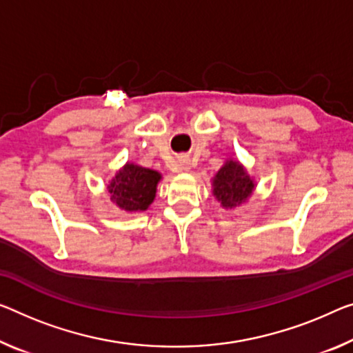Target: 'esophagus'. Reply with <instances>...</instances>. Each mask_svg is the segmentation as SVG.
I'll return each instance as SVG.
<instances>
[{"instance_id":"34e87169","label":"esophagus","mask_w":353,"mask_h":353,"mask_svg":"<svg viewBox=\"0 0 353 353\" xmlns=\"http://www.w3.org/2000/svg\"><path fill=\"white\" fill-rule=\"evenodd\" d=\"M180 169L181 170H189V169H191V162H189V159H180Z\"/></svg>"}]
</instances>
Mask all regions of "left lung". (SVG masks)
Segmentation results:
<instances>
[{
	"label": "left lung",
	"instance_id": "8db88e82",
	"mask_svg": "<svg viewBox=\"0 0 353 353\" xmlns=\"http://www.w3.org/2000/svg\"><path fill=\"white\" fill-rule=\"evenodd\" d=\"M256 183L238 161L227 159L213 178V194L225 210L240 207L251 197Z\"/></svg>",
	"mask_w": 353,
	"mask_h": 353
}]
</instances>
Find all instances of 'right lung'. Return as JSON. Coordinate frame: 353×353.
Instances as JSON below:
<instances>
[{
	"label": "right lung",
	"mask_w": 353,
	"mask_h": 353,
	"mask_svg": "<svg viewBox=\"0 0 353 353\" xmlns=\"http://www.w3.org/2000/svg\"><path fill=\"white\" fill-rule=\"evenodd\" d=\"M161 173L128 162L108 183L107 191L118 208L129 213L145 211L153 203Z\"/></svg>",
	"instance_id": "obj_1"
}]
</instances>
